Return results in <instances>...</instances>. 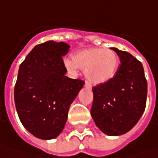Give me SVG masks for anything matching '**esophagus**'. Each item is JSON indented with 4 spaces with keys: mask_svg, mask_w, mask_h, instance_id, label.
Returning <instances> with one entry per match:
<instances>
[{
    "mask_svg": "<svg viewBox=\"0 0 158 158\" xmlns=\"http://www.w3.org/2000/svg\"><path fill=\"white\" fill-rule=\"evenodd\" d=\"M84 86H85V87H86V88L91 89V86H90V85H89V83H88V82H85V84H84Z\"/></svg>",
    "mask_w": 158,
    "mask_h": 158,
    "instance_id": "1",
    "label": "esophagus"
}]
</instances>
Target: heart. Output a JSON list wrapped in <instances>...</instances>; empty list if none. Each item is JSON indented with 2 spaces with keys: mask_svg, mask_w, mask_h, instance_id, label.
I'll return each mask as SVG.
<instances>
[{
  "mask_svg": "<svg viewBox=\"0 0 158 158\" xmlns=\"http://www.w3.org/2000/svg\"><path fill=\"white\" fill-rule=\"evenodd\" d=\"M64 65L73 74H76L80 69L84 71V75L90 83L101 84L110 81L115 76L118 60L117 54L112 50L88 48L76 52L73 60L66 59Z\"/></svg>",
  "mask_w": 158,
  "mask_h": 158,
  "instance_id": "heart-1",
  "label": "heart"
}]
</instances>
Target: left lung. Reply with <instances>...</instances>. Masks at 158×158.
<instances>
[{
	"label": "left lung",
	"instance_id": "8db88e82",
	"mask_svg": "<svg viewBox=\"0 0 158 158\" xmlns=\"http://www.w3.org/2000/svg\"><path fill=\"white\" fill-rule=\"evenodd\" d=\"M112 49L119 57L120 65L110 81L92 89L90 114L104 134L117 136L130 131L142 117L148 86L143 64L129 52Z\"/></svg>",
	"mask_w": 158,
	"mask_h": 158
}]
</instances>
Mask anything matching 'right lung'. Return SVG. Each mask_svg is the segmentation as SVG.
<instances>
[{
	"instance_id": "right-lung-1",
	"label": "right lung",
	"mask_w": 158,
	"mask_h": 158,
	"mask_svg": "<svg viewBox=\"0 0 158 158\" xmlns=\"http://www.w3.org/2000/svg\"><path fill=\"white\" fill-rule=\"evenodd\" d=\"M70 46L46 41L36 46L22 62L15 86L16 112L23 126L42 140L54 139L62 132L70 105L84 82L65 76L62 56Z\"/></svg>"
}]
</instances>
